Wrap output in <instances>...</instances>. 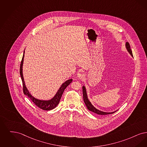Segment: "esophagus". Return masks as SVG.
<instances>
[{
  "instance_id": "1",
  "label": "esophagus",
  "mask_w": 147,
  "mask_h": 147,
  "mask_svg": "<svg viewBox=\"0 0 147 147\" xmlns=\"http://www.w3.org/2000/svg\"><path fill=\"white\" fill-rule=\"evenodd\" d=\"M84 77V74H83L82 72H80V73H78V75H77V77L79 78V79H83Z\"/></svg>"
}]
</instances>
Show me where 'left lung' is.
Segmentation results:
<instances>
[{"instance_id":"8db88e82","label":"left lung","mask_w":147,"mask_h":147,"mask_svg":"<svg viewBox=\"0 0 147 147\" xmlns=\"http://www.w3.org/2000/svg\"><path fill=\"white\" fill-rule=\"evenodd\" d=\"M126 48L128 52L130 54V55L133 57V54H132V51L131 49V48H130V45L128 42H126ZM82 90H83V100H84V102L85 103L86 107L87 109L90 110L91 111L96 114H97L98 115H108V114H113L115 112H116V111H114V112H111V113H108V112H104L102 111H100V110H99L98 109H96L92 104L91 102H90L88 98V96H87V92H86V87L84 86L82 87Z\"/></svg>"}]
</instances>
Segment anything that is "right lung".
I'll return each instance as SVG.
<instances>
[{"label":"right lung","mask_w":147,"mask_h":147,"mask_svg":"<svg viewBox=\"0 0 147 147\" xmlns=\"http://www.w3.org/2000/svg\"><path fill=\"white\" fill-rule=\"evenodd\" d=\"M24 53H25V51L24 52V55H23V57H22L21 62L20 69V76L21 77L22 84H23L24 93L26 96H28V97H29L31 99V100L35 104V105L36 106H37L39 108L45 110H51L56 108L57 106L58 105V104L59 103L61 97L63 94L64 90H65V88L72 82V79H69V80L66 81L64 83H63L62 85L61 86V87H60V88L57 90L56 94L53 98H51V99L48 100H39L37 98H35L34 96H33L30 94L28 90H27V88L26 86L24 79L23 74H22V66H23L24 58V55H25Z\"/></svg>","instance_id":"add662e5"}]
</instances>
